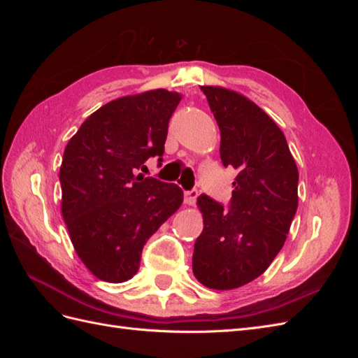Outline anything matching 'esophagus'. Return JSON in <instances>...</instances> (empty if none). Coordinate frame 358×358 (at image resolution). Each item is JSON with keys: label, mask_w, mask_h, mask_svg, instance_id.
<instances>
[{"label": "esophagus", "mask_w": 358, "mask_h": 358, "mask_svg": "<svg viewBox=\"0 0 358 358\" xmlns=\"http://www.w3.org/2000/svg\"><path fill=\"white\" fill-rule=\"evenodd\" d=\"M197 196H199V191L197 189H189V191H185V197H183V201H185V204H196V200H197Z\"/></svg>", "instance_id": "1"}]
</instances>
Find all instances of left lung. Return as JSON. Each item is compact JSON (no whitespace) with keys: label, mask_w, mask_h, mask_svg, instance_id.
<instances>
[{"label":"left lung","mask_w":358,"mask_h":358,"mask_svg":"<svg viewBox=\"0 0 358 358\" xmlns=\"http://www.w3.org/2000/svg\"><path fill=\"white\" fill-rule=\"evenodd\" d=\"M221 131L224 167L237 171L229 206L197 199L203 231L192 272L213 289H231L258 278L284 246L297 210L299 170L280 128L246 96L201 86Z\"/></svg>","instance_id":"8db88e82"}]
</instances>
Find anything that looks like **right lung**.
<instances>
[{"label": "right lung", "mask_w": 358, "mask_h": 358, "mask_svg": "<svg viewBox=\"0 0 358 358\" xmlns=\"http://www.w3.org/2000/svg\"><path fill=\"white\" fill-rule=\"evenodd\" d=\"M179 101L166 90L113 100L86 119L64 150V221L76 252L101 280L133 278L145 243L183 201L176 183L137 175L152 157L161 166Z\"/></svg>", "instance_id": "obj_1"}]
</instances>
